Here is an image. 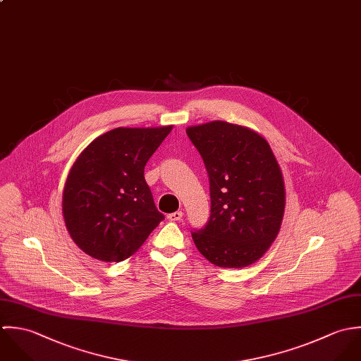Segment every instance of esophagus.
I'll return each instance as SVG.
<instances>
[{
	"label": "esophagus",
	"mask_w": 361,
	"mask_h": 361,
	"mask_svg": "<svg viewBox=\"0 0 361 361\" xmlns=\"http://www.w3.org/2000/svg\"><path fill=\"white\" fill-rule=\"evenodd\" d=\"M167 219L170 221H180L183 219V212L181 211H177V212H173L170 215H167Z\"/></svg>",
	"instance_id": "34e87169"
}]
</instances>
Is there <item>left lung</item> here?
I'll list each match as a JSON object with an SVG mask.
<instances>
[{
	"label": "left lung",
	"mask_w": 361,
	"mask_h": 361,
	"mask_svg": "<svg viewBox=\"0 0 361 361\" xmlns=\"http://www.w3.org/2000/svg\"><path fill=\"white\" fill-rule=\"evenodd\" d=\"M209 176L211 216L192 231L198 251L220 268L257 262L278 237L286 205L282 170L251 128L211 121L187 128Z\"/></svg>",
	"instance_id": "8db88e82"
}]
</instances>
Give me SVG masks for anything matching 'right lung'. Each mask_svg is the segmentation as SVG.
Returning a JSON list of instances; mask_svg holds the SVG:
<instances>
[{
  "label": "right lung",
  "instance_id": "1",
  "mask_svg": "<svg viewBox=\"0 0 361 361\" xmlns=\"http://www.w3.org/2000/svg\"><path fill=\"white\" fill-rule=\"evenodd\" d=\"M171 130L173 126L114 128L76 157L64 185L63 215L85 254L103 262L124 261L164 219L144 171Z\"/></svg>",
  "mask_w": 361,
  "mask_h": 361
}]
</instances>
